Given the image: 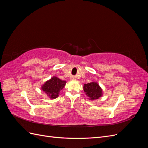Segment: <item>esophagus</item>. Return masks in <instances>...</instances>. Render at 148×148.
Wrapping results in <instances>:
<instances>
[{
    "mask_svg": "<svg viewBox=\"0 0 148 148\" xmlns=\"http://www.w3.org/2000/svg\"><path fill=\"white\" fill-rule=\"evenodd\" d=\"M71 80H73V79H75V78H74L73 77H72V78H71Z\"/></svg>",
    "mask_w": 148,
    "mask_h": 148,
    "instance_id": "obj_1",
    "label": "esophagus"
}]
</instances>
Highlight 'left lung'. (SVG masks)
I'll return each mask as SVG.
<instances>
[{
    "label": "left lung",
    "instance_id": "1",
    "mask_svg": "<svg viewBox=\"0 0 148 148\" xmlns=\"http://www.w3.org/2000/svg\"><path fill=\"white\" fill-rule=\"evenodd\" d=\"M84 91L90 100H95L102 96V89L97 83L92 82L84 84Z\"/></svg>",
    "mask_w": 148,
    "mask_h": 148
}]
</instances>
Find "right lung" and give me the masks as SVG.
<instances>
[{
    "label": "right lung",
    "instance_id": "right-lung-1",
    "mask_svg": "<svg viewBox=\"0 0 148 148\" xmlns=\"http://www.w3.org/2000/svg\"><path fill=\"white\" fill-rule=\"evenodd\" d=\"M65 84V81H62L59 78L53 77L44 83L41 89L49 97L55 99L59 96L60 91L64 88Z\"/></svg>",
    "mask_w": 148,
    "mask_h": 148
}]
</instances>
